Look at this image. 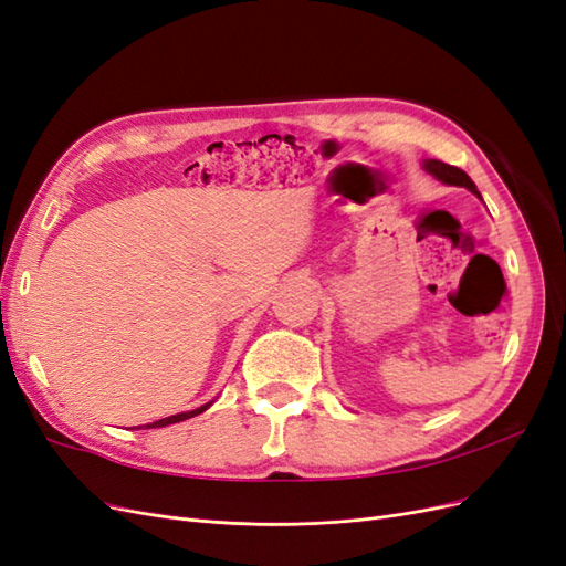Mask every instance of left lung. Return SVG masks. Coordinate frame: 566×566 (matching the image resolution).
Wrapping results in <instances>:
<instances>
[{"label":"left lung","mask_w":566,"mask_h":566,"mask_svg":"<svg viewBox=\"0 0 566 566\" xmlns=\"http://www.w3.org/2000/svg\"><path fill=\"white\" fill-rule=\"evenodd\" d=\"M422 167H424L427 172H430L432 177H437L439 181L451 184V186H462V188H468V191H472L474 196H479L474 181H472L465 172H462L460 167L447 165V163H441V160H424Z\"/></svg>","instance_id":"left-lung-1"}]
</instances>
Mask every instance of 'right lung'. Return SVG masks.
<instances>
[{
	"instance_id": "obj_1",
	"label": "right lung",
	"mask_w": 566,
	"mask_h": 566,
	"mask_svg": "<svg viewBox=\"0 0 566 566\" xmlns=\"http://www.w3.org/2000/svg\"><path fill=\"white\" fill-rule=\"evenodd\" d=\"M212 406V401L210 403H205V406H200V408H196V410H186V413H177V416H169V418H163V420H156V422H148V424H144L146 430H153V427H167V424H175V422H181V420H188V418H193V416H198V413H202V410H208Z\"/></svg>"
}]
</instances>
